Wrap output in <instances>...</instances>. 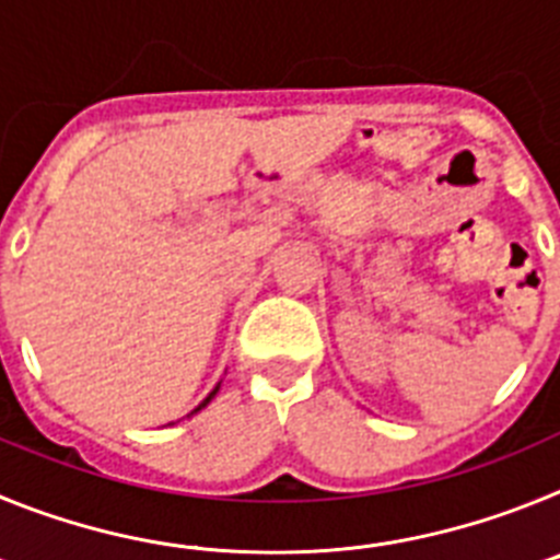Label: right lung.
<instances>
[{"instance_id": "1", "label": "right lung", "mask_w": 560, "mask_h": 560, "mask_svg": "<svg viewBox=\"0 0 560 560\" xmlns=\"http://www.w3.org/2000/svg\"><path fill=\"white\" fill-rule=\"evenodd\" d=\"M219 387H221V384H219ZM219 387H215V389H212V393H210V395H207V398H205V400H201V404H199V407H196V409H192V412H199V409H205V407H207V404H210V400H212V398H215V393H219ZM192 412H190V415H192Z\"/></svg>"}]
</instances>
